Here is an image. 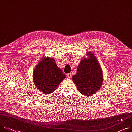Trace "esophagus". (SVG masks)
I'll return each instance as SVG.
<instances>
[{"label":"esophagus","instance_id":"obj_1","mask_svg":"<svg viewBox=\"0 0 132 132\" xmlns=\"http://www.w3.org/2000/svg\"><path fill=\"white\" fill-rule=\"evenodd\" d=\"M71 75H72V74H71V73H69V74H67V77H68V78H71Z\"/></svg>","mask_w":132,"mask_h":132}]
</instances>
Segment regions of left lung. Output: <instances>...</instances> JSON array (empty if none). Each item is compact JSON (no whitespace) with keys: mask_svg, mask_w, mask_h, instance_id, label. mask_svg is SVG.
<instances>
[{"mask_svg":"<svg viewBox=\"0 0 132 132\" xmlns=\"http://www.w3.org/2000/svg\"><path fill=\"white\" fill-rule=\"evenodd\" d=\"M88 58H84L80 62L77 73L73 76V81L77 90L83 95L92 96L101 87L103 76L101 67L93 53H87Z\"/></svg>","mask_w":132,"mask_h":132,"instance_id":"8db88e82","label":"left lung"}]
</instances>
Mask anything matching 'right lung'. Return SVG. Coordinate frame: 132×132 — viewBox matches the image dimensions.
Returning a JSON list of instances; mask_svg holds the SVG:
<instances>
[{"mask_svg": "<svg viewBox=\"0 0 132 132\" xmlns=\"http://www.w3.org/2000/svg\"><path fill=\"white\" fill-rule=\"evenodd\" d=\"M66 76L59 69L53 58L44 57L35 67L33 80L36 88L44 94H49L58 87Z\"/></svg>", "mask_w": 132, "mask_h": 132, "instance_id": "obj_1", "label": "right lung"}]
</instances>
